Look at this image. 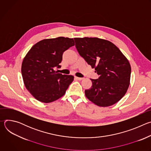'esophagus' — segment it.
<instances>
[{"mask_svg": "<svg viewBox=\"0 0 151 151\" xmlns=\"http://www.w3.org/2000/svg\"><path fill=\"white\" fill-rule=\"evenodd\" d=\"M75 78L76 79H77V80H79V81H81V80H82V78H79V77H76V76H75Z\"/></svg>", "mask_w": 151, "mask_h": 151, "instance_id": "obj_1", "label": "esophagus"}]
</instances>
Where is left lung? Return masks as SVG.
Segmentation results:
<instances>
[{
    "instance_id": "left-lung-1",
    "label": "left lung",
    "mask_w": 151,
    "mask_h": 151,
    "mask_svg": "<svg viewBox=\"0 0 151 151\" xmlns=\"http://www.w3.org/2000/svg\"><path fill=\"white\" fill-rule=\"evenodd\" d=\"M79 55L95 68L99 76L91 79V87L85 94L101 107L113 105L125 94L130 85L131 66L119 48L110 41L97 37L74 38Z\"/></svg>"
}]
</instances>
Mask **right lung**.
Wrapping results in <instances>:
<instances>
[{
	"label": "right lung",
	"instance_id": "1",
	"mask_svg": "<svg viewBox=\"0 0 151 151\" xmlns=\"http://www.w3.org/2000/svg\"><path fill=\"white\" fill-rule=\"evenodd\" d=\"M74 45L72 38L58 37L40 40L28 52L21 73L27 90L36 99L50 103L66 93L74 77L54 69L60 68L63 52Z\"/></svg>",
	"mask_w": 151,
	"mask_h": 151
}]
</instances>
